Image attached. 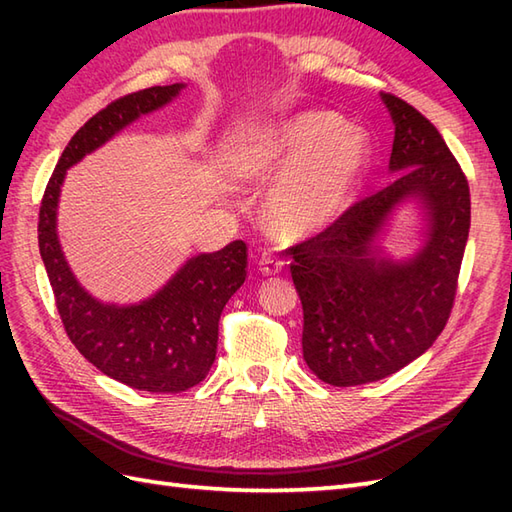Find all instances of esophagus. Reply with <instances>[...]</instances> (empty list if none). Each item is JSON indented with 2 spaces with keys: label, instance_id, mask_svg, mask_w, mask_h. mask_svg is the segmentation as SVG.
<instances>
[{
  "label": "esophagus",
  "instance_id": "1",
  "mask_svg": "<svg viewBox=\"0 0 512 512\" xmlns=\"http://www.w3.org/2000/svg\"><path fill=\"white\" fill-rule=\"evenodd\" d=\"M281 268H284V262H281V259L275 257L273 253H264L259 257V270H262L264 275H279Z\"/></svg>",
  "mask_w": 512,
  "mask_h": 512
}]
</instances>
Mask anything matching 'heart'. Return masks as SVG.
I'll return each instance as SVG.
<instances>
[{"label":"heart","instance_id":"obj_1","mask_svg":"<svg viewBox=\"0 0 512 512\" xmlns=\"http://www.w3.org/2000/svg\"><path fill=\"white\" fill-rule=\"evenodd\" d=\"M369 162L363 132L332 112H299L248 140L237 173L248 182L279 180L266 202L273 231L301 237L350 209Z\"/></svg>","mask_w":512,"mask_h":512}]
</instances>
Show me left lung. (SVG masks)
I'll list each match as a JSON object with an SVG mask.
<instances>
[{
    "label": "left lung",
    "instance_id": "1",
    "mask_svg": "<svg viewBox=\"0 0 512 512\" xmlns=\"http://www.w3.org/2000/svg\"><path fill=\"white\" fill-rule=\"evenodd\" d=\"M394 121L385 189L350 206L317 237L290 248L303 306V358L323 383H376L416 361L449 321L469 239V182L440 132L394 94H380ZM423 215V246L409 258L377 242L400 203Z\"/></svg>",
    "mask_w": 512,
    "mask_h": 512
}]
</instances>
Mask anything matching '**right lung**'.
I'll return each mask as SVG.
<instances>
[{"instance_id":"add662e5","label":"right lung","mask_w":512,"mask_h":512,"mask_svg":"<svg viewBox=\"0 0 512 512\" xmlns=\"http://www.w3.org/2000/svg\"><path fill=\"white\" fill-rule=\"evenodd\" d=\"M182 90L184 83L156 85L94 114L63 149L39 209L41 259L70 341L105 376L151 394L187 391L209 374L220 314L246 279V244L235 239L215 253L195 255L154 295L121 306L96 299L74 277L61 250L57 209L70 167Z\"/></svg>"}]
</instances>
